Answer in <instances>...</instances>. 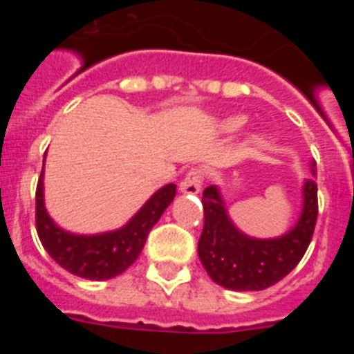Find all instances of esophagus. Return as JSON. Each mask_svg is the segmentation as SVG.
<instances>
[{
	"label": "esophagus",
	"mask_w": 354,
	"mask_h": 354,
	"mask_svg": "<svg viewBox=\"0 0 354 354\" xmlns=\"http://www.w3.org/2000/svg\"><path fill=\"white\" fill-rule=\"evenodd\" d=\"M202 183H204V171L200 168H192L183 179V183L179 184V189L187 195H196L202 187Z\"/></svg>",
	"instance_id": "esophagus-1"
}]
</instances>
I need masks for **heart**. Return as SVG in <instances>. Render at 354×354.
<instances>
[{
    "mask_svg": "<svg viewBox=\"0 0 354 354\" xmlns=\"http://www.w3.org/2000/svg\"><path fill=\"white\" fill-rule=\"evenodd\" d=\"M241 126H243V118L241 117L230 118V120H227V124H225V127H227L228 131H236V129H239Z\"/></svg>",
    "mask_w": 354,
    "mask_h": 354,
    "instance_id": "b5f03b06",
    "label": "heart"
}]
</instances>
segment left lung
Listing matches in <instances>:
<instances>
[{
	"label": "left lung",
	"instance_id": "obj_1",
	"mask_svg": "<svg viewBox=\"0 0 354 354\" xmlns=\"http://www.w3.org/2000/svg\"><path fill=\"white\" fill-rule=\"evenodd\" d=\"M301 218L278 239H252L241 234L225 212L218 189H204V228L198 239V257L216 283L234 290H262L280 282L299 264L310 245L317 221V184L303 186Z\"/></svg>",
	"mask_w": 354,
	"mask_h": 354
}]
</instances>
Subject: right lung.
Listing matches in <instances>:
<instances>
[{"mask_svg":"<svg viewBox=\"0 0 354 354\" xmlns=\"http://www.w3.org/2000/svg\"><path fill=\"white\" fill-rule=\"evenodd\" d=\"M42 174L35 192V225L40 243L56 264H60L68 273L88 280H108L124 273L138 259L147 236L177 193L175 184L161 187L140 209L138 214L117 232L74 236L56 227L46 212Z\"/></svg>","mask_w":354,"mask_h":354,"instance_id":"add662e5","label":"right lung"}]
</instances>
